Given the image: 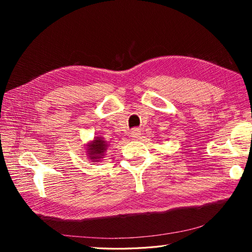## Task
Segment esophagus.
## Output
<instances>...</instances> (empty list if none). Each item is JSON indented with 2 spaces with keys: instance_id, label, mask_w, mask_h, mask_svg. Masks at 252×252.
<instances>
[{
  "instance_id": "obj_1",
  "label": "esophagus",
  "mask_w": 252,
  "mask_h": 252,
  "mask_svg": "<svg viewBox=\"0 0 252 252\" xmlns=\"http://www.w3.org/2000/svg\"><path fill=\"white\" fill-rule=\"evenodd\" d=\"M131 135H132V138H134V140H138L141 136V130L137 129V127H135V129H133L131 131Z\"/></svg>"
}]
</instances>
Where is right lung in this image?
<instances>
[{"instance_id":"right-lung-1","label":"right lung","mask_w":252,"mask_h":252,"mask_svg":"<svg viewBox=\"0 0 252 252\" xmlns=\"http://www.w3.org/2000/svg\"><path fill=\"white\" fill-rule=\"evenodd\" d=\"M109 144L107 141H105L101 136H95L93 141H91L87 144L85 147V153H87V157L92 162H98L101 161V159L104 158L107 148H108Z\"/></svg>"}]
</instances>
